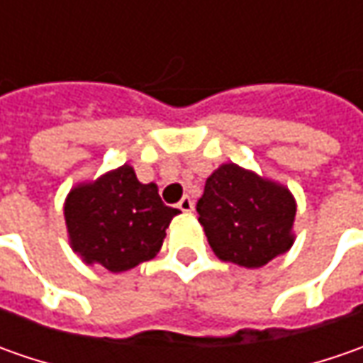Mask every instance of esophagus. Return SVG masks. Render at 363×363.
Listing matches in <instances>:
<instances>
[{
  "label": "esophagus",
  "mask_w": 363,
  "mask_h": 363,
  "mask_svg": "<svg viewBox=\"0 0 363 363\" xmlns=\"http://www.w3.org/2000/svg\"><path fill=\"white\" fill-rule=\"evenodd\" d=\"M177 208H179L182 212H191V210H194V202H191V198L184 196V198L179 200V203H177Z\"/></svg>",
  "instance_id": "1"
}]
</instances>
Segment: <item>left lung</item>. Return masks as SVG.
Segmentation results:
<instances>
[{
	"label": "left lung",
	"instance_id": "obj_1",
	"mask_svg": "<svg viewBox=\"0 0 363 363\" xmlns=\"http://www.w3.org/2000/svg\"><path fill=\"white\" fill-rule=\"evenodd\" d=\"M196 210L214 255L224 262L260 269L295 242L293 194L236 163H222L206 179Z\"/></svg>",
	"mask_w": 363,
	"mask_h": 363
}]
</instances>
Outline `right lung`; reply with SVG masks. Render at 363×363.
<instances>
[{
	"mask_svg": "<svg viewBox=\"0 0 363 363\" xmlns=\"http://www.w3.org/2000/svg\"><path fill=\"white\" fill-rule=\"evenodd\" d=\"M179 210L161 202L155 184H141L131 165H121L70 189L64 220L72 250L86 264L123 272L160 252Z\"/></svg>",
	"mask_w": 363,
	"mask_h": 363,
	"instance_id": "obj_1",
	"label": "right lung"
}]
</instances>
